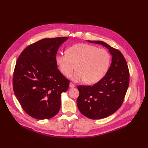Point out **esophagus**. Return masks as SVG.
<instances>
[{
  "instance_id": "esophagus-1",
  "label": "esophagus",
  "mask_w": 148,
  "mask_h": 148,
  "mask_svg": "<svg viewBox=\"0 0 148 148\" xmlns=\"http://www.w3.org/2000/svg\"><path fill=\"white\" fill-rule=\"evenodd\" d=\"M69 86H70V88H73V87H75V84H73V83H72V82H70V85H69Z\"/></svg>"
}]
</instances>
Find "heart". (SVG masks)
Here are the masks:
<instances>
[{
	"instance_id": "b5f03b06",
	"label": "heart",
	"mask_w": 148,
	"mask_h": 148,
	"mask_svg": "<svg viewBox=\"0 0 148 148\" xmlns=\"http://www.w3.org/2000/svg\"><path fill=\"white\" fill-rule=\"evenodd\" d=\"M67 54L60 53L55 57V62L60 72L70 76L75 82L84 81L95 84L102 80L107 73L111 61V55L105 49L86 43L76 44L67 49Z\"/></svg>"
}]
</instances>
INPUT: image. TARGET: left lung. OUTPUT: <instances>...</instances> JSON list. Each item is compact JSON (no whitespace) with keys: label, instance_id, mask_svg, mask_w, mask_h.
Wrapping results in <instances>:
<instances>
[{"label":"left lung","instance_id":"left-lung-1","mask_svg":"<svg viewBox=\"0 0 148 148\" xmlns=\"http://www.w3.org/2000/svg\"><path fill=\"white\" fill-rule=\"evenodd\" d=\"M89 43L107 47L112 55L107 73L93 86H78L77 106L81 113L91 119L107 117L115 112L123 102L130 82L129 70L123 55L117 49L101 41Z\"/></svg>","mask_w":148,"mask_h":148}]
</instances>
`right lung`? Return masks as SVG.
<instances>
[{
	"instance_id": "1",
	"label": "right lung",
	"mask_w": 148,
	"mask_h": 148,
	"mask_svg": "<svg viewBox=\"0 0 148 148\" xmlns=\"http://www.w3.org/2000/svg\"><path fill=\"white\" fill-rule=\"evenodd\" d=\"M67 37L44 38L28 46L18 57L13 74L14 92L32 117L43 120L57 114L61 93L70 81L57 69L55 57Z\"/></svg>"
}]
</instances>
